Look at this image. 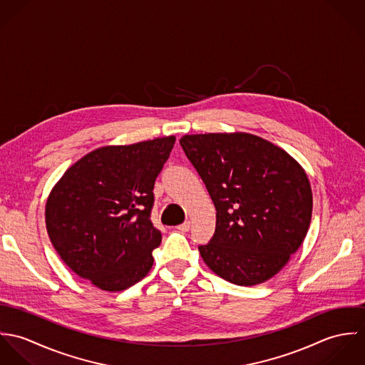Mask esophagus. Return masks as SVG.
<instances>
[{
	"label": "esophagus",
	"mask_w": 365,
	"mask_h": 365,
	"mask_svg": "<svg viewBox=\"0 0 365 365\" xmlns=\"http://www.w3.org/2000/svg\"><path fill=\"white\" fill-rule=\"evenodd\" d=\"M190 227H191V223H190L188 220L177 226V229H178V230H181V232H188V230H190Z\"/></svg>",
	"instance_id": "obj_1"
}]
</instances>
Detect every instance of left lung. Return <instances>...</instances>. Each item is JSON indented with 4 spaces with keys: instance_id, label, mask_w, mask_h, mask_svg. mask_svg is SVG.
<instances>
[{
    "instance_id": "obj_1",
    "label": "left lung",
    "mask_w": 365,
    "mask_h": 365,
    "mask_svg": "<svg viewBox=\"0 0 365 365\" xmlns=\"http://www.w3.org/2000/svg\"><path fill=\"white\" fill-rule=\"evenodd\" d=\"M180 145L216 209L215 233L198 246L205 264L236 285L274 277L311 225L312 190L304 168L249 133L185 135Z\"/></svg>"
}]
</instances>
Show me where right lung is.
<instances>
[{
	"instance_id": "1",
	"label": "right lung",
	"mask_w": 365,
	"mask_h": 365,
	"mask_svg": "<svg viewBox=\"0 0 365 365\" xmlns=\"http://www.w3.org/2000/svg\"><path fill=\"white\" fill-rule=\"evenodd\" d=\"M175 138L105 146L74 163L46 202L53 247L78 277L123 291L153 265L161 232L150 220L155 181Z\"/></svg>"
}]
</instances>
